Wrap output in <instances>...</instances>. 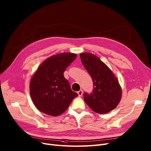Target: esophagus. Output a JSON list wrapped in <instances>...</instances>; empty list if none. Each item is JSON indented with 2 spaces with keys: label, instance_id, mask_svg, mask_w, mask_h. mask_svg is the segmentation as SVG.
<instances>
[{
  "label": "esophagus",
  "instance_id": "34e87169",
  "mask_svg": "<svg viewBox=\"0 0 151 151\" xmlns=\"http://www.w3.org/2000/svg\"><path fill=\"white\" fill-rule=\"evenodd\" d=\"M78 94V96H82V94H83V91L82 90H80L77 92Z\"/></svg>",
  "mask_w": 151,
  "mask_h": 151
}]
</instances>
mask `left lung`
I'll return each mask as SVG.
<instances>
[{
    "instance_id": "left-lung-1",
    "label": "left lung",
    "mask_w": 151,
    "mask_h": 151,
    "mask_svg": "<svg viewBox=\"0 0 151 151\" xmlns=\"http://www.w3.org/2000/svg\"><path fill=\"white\" fill-rule=\"evenodd\" d=\"M82 64L93 81L91 93L83 94L84 101L94 111L107 113L117 107L122 90L117 78L99 57L90 53L80 54Z\"/></svg>"
}]
</instances>
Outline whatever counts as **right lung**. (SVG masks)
Masks as SVG:
<instances>
[{"label": "right lung", "instance_id": "obj_1", "mask_svg": "<svg viewBox=\"0 0 151 151\" xmlns=\"http://www.w3.org/2000/svg\"><path fill=\"white\" fill-rule=\"evenodd\" d=\"M76 57L75 54L62 53L47 58L38 67L31 78L30 94L39 111L50 116H59L77 97L63 75Z\"/></svg>", "mask_w": 151, "mask_h": 151}]
</instances>
